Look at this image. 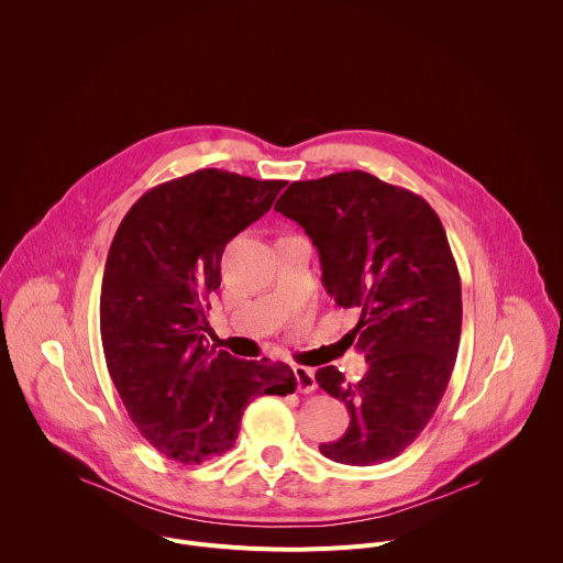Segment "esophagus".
<instances>
[{
	"mask_svg": "<svg viewBox=\"0 0 563 563\" xmlns=\"http://www.w3.org/2000/svg\"><path fill=\"white\" fill-rule=\"evenodd\" d=\"M294 376H296V387H298V391L309 394V391H313L316 385H318V383H316V374H313L311 367L296 365V367H294Z\"/></svg>",
	"mask_w": 563,
	"mask_h": 563,
	"instance_id": "1",
	"label": "esophagus"
}]
</instances>
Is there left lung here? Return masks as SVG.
<instances>
[{
	"instance_id": "obj_1",
	"label": "left lung",
	"mask_w": 563,
	"mask_h": 563,
	"mask_svg": "<svg viewBox=\"0 0 563 563\" xmlns=\"http://www.w3.org/2000/svg\"><path fill=\"white\" fill-rule=\"evenodd\" d=\"M274 209L311 238L334 302L358 311L352 334L369 363L356 383L334 365L316 372L352 417L320 452L347 465L389 461L430 423L456 363L461 278L445 229L421 196L365 172L291 183Z\"/></svg>"
}]
</instances>
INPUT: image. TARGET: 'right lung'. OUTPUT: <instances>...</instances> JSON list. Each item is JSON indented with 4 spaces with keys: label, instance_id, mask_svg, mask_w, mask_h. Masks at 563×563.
<instances>
[{
    "label": "right lung",
    "instance_id": "add662e5",
    "mask_svg": "<svg viewBox=\"0 0 563 563\" xmlns=\"http://www.w3.org/2000/svg\"><path fill=\"white\" fill-rule=\"evenodd\" d=\"M285 185L200 169L148 189L115 231L100 294L104 358L131 421L167 459L224 454L256 396L296 389L285 363L233 358L202 343L227 243L265 216Z\"/></svg>",
    "mask_w": 563,
    "mask_h": 563
}]
</instances>
